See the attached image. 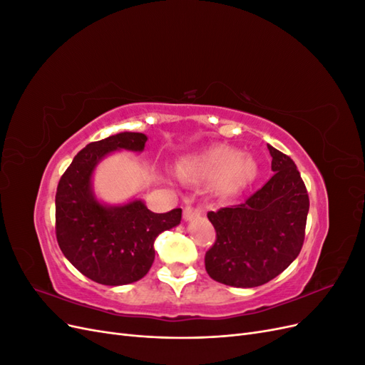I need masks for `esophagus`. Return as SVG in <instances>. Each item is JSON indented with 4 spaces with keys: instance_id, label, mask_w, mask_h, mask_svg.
<instances>
[{
    "instance_id": "obj_1",
    "label": "esophagus",
    "mask_w": 365,
    "mask_h": 365,
    "mask_svg": "<svg viewBox=\"0 0 365 365\" xmlns=\"http://www.w3.org/2000/svg\"><path fill=\"white\" fill-rule=\"evenodd\" d=\"M200 215H201L200 210H196V208H193V207H190V205L184 207V210H182V219H184V220H192V219L197 217Z\"/></svg>"
}]
</instances>
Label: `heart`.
<instances>
[{
  "instance_id": "obj_1",
  "label": "heart",
  "mask_w": 365,
  "mask_h": 365,
  "mask_svg": "<svg viewBox=\"0 0 365 365\" xmlns=\"http://www.w3.org/2000/svg\"><path fill=\"white\" fill-rule=\"evenodd\" d=\"M175 175L184 182H212L216 195L233 197L244 192L259 176V164L252 157L230 146H216L175 164Z\"/></svg>"
}]
</instances>
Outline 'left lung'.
Listing matches in <instances>:
<instances>
[{
  "label": "left lung",
  "instance_id": "1",
  "mask_svg": "<svg viewBox=\"0 0 365 365\" xmlns=\"http://www.w3.org/2000/svg\"><path fill=\"white\" fill-rule=\"evenodd\" d=\"M274 175L245 202L208 212L216 242L205 252L213 280L256 288L277 277L304 242L309 196L295 163L268 145Z\"/></svg>",
  "mask_w": 365,
  "mask_h": 365
}]
</instances>
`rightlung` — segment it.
Returning a JSON list of instances; mask_svg holds the SVG:
<instances>
[{
    "instance_id": "1",
    "label": "right lung",
    "mask_w": 365,
    "mask_h": 365,
    "mask_svg": "<svg viewBox=\"0 0 365 365\" xmlns=\"http://www.w3.org/2000/svg\"><path fill=\"white\" fill-rule=\"evenodd\" d=\"M146 141L140 132H120L90 143L58 184L59 248L76 269L101 284L120 286L145 277L155 259L157 236L181 222V208L153 213L140 200L113 207L98 202L93 193L91 176L98 161L114 150L141 152Z\"/></svg>"
}]
</instances>
